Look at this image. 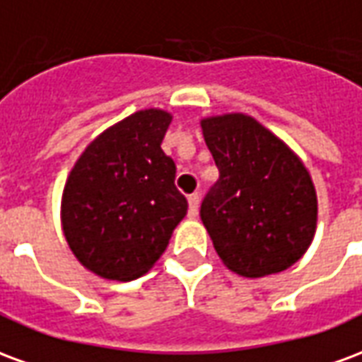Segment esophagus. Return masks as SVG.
Here are the masks:
<instances>
[{
  "label": "esophagus",
  "mask_w": 362,
  "mask_h": 362,
  "mask_svg": "<svg viewBox=\"0 0 362 362\" xmlns=\"http://www.w3.org/2000/svg\"><path fill=\"white\" fill-rule=\"evenodd\" d=\"M188 215L189 217H196L197 215V209H199V194L197 192H194V194H189L188 196Z\"/></svg>",
  "instance_id": "esophagus-1"
}]
</instances>
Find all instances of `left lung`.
<instances>
[{
  "label": "left lung",
  "mask_w": 362,
  "mask_h": 362,
  "mask_svg": "<svg viewBox=\"0 0 362 362\" xmlns=\"http://www.w3.org/2000/svg\"><path fill=\"white\" fill-rule=\"evenodd\" d=\"M219 180L202 221L223 264L244 277L279 273L308 250L318 199L303 160L246 114L202 119Z\"/></svg>",
  "instance_id": "obj_1"
}]
</instances>
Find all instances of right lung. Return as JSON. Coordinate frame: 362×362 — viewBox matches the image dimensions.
I'll return each instance as SVG.
<instances>
[{
  "label": "right lung",
  "mask_w": 362,
  "mask_h": 362,
  "mask_svg": "<svg viewBox=\"0 0 362 362\" xmlns=\"http://www.w3.org/2000/svg\"><path fill=\"white\" fill-rule=\"evenodd\" d=\"M170 119L157 108L127 116L98 135L67 176L64 235L75 258L104 279L149 272L186 217L176 165L160 149Z\"/></svg>",
  "instance_id": "1"
}]
</instances>
